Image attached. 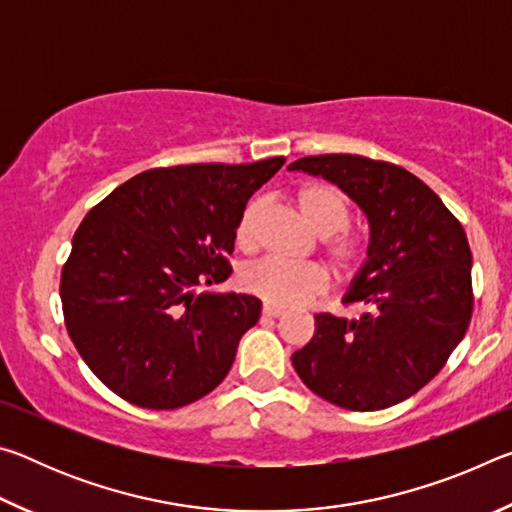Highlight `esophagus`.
Returning <instances> with one entry per match:
<instances>
[{
	"label": "esophagus",
	"instance_id": "obj_1",
	"mask_svg": "<svg viewBox=\"0 0 512 512\" xmlns=\"http://www.w3.org/2000/svg\"><path fill=\"white\" fill-rule=\"evenodd\" d=\"M262 314H264V316H268V318H277V316H282V314H284V309L275 307V305H268V302H266V305L262 307Z\"/></svg>",
	"mask_w": 512,
	"mask_h": 512
}]
</instances>
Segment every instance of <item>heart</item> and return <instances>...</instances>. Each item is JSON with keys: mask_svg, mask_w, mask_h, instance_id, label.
<instances>
[{"mask_svg": "<svg viewBox=\"0 0 512 512\" xmlns=\"http://www.w3.org/2000/svg\"><path fill=\"white\" fill-rule=\"evenodd\" d=\"M296 205L311 230L323 246L325 262L332 268L336 280L348 282L361 273L368 262V246L359 235L345 230L350 210L339 189L325 183H307L298 187ZM262 198H253L235 225V244L250 253L257 244V228L262 219ZM241 289L253 293L259 300L275 307H296L327 289V275L316 264H289L266 257L244 268L239 277Z\"/></svg>", "mask_w": 512, "mask_h": 512, "instance_id": "b5f03b06", "label": "heart"}]
</instances>
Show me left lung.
I'll list each match as a JSON object with an SVG mask.
<instances>
[{
    "instance_id": "1",
    "label": "left lung",
    "mask_w": 512,
    "mask_h": 512,
    "mask_svg": "<svg viewBox=\"0 0 512 512\" xmlns=\"http://www.w3.org/2000/svg\"><path fill=\"white\" fill-rule=\"evenodd\" d=\"M339 185L368 216L370 248L345 305L354 318L316 314L293 352L309 391L348 411H379L427 386L467 332L472 253L461 221L418 176L363 155H307L289 164Z\"/></svg>"
}]
</instances>
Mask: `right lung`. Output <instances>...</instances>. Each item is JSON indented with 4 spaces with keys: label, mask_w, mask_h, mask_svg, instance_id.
Segmentation results:
<instances>
[{
    "label": "right lung",
    "mask_w": 512,
    "mask_h": 512,
    "mask_svg": "<svg viewBox=\"0 0 512 512\" xmlns=\"http://www.w3.org/2000/svg\"><path fill=\"white\" fill-rule=\"evenodd\" d=\"M284 162L149 169L85 214L60 273L65 327L121 400L180 409L228 375L262 302L194 289L228 280L239 214Z\"/></svg>",
    "instance_id": "obj_1"
}]
</instances>
